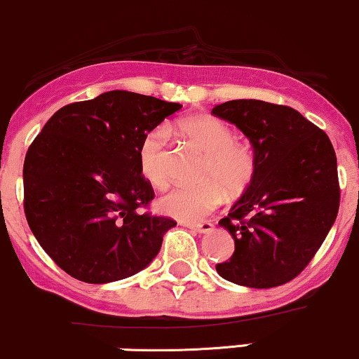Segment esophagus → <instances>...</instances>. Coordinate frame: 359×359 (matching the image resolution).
Segmentation results:
<instances>
[{
    "label": "esophagus",
    "mask_w": 359,
    "mask_h": 359,
    "mask_svg": "<svg viewBox=\"0 0 359 359\" xmlns=\"http://www.w3.org/2000/svg\"><path fill=\"white\" fill-rule=\"evenodd\" d=\"M184 226L191 228V230L198 231V233H208L212 230L211 222H201V223H184Z\"/></svg>",
    "instance_id": "1"
}]
</instances>
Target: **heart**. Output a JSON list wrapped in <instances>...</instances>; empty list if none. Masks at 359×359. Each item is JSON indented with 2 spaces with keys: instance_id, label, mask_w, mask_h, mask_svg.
Segmentation results:
<instances>
[{
  "instance_id": "heart-1",
  "label": "heart",
  "mask_w": 359,
  "mask_h": 359,
  "mask_svg": "<svg viewBox=\"0 0 359 359\" xmlns=\"http://www.w3.org/2000/svg\"><path fill=\"white\" fill-rule=\"evenodd\" d=\"M177 129L191 147L204 155L201 180L196 187L175 186L158 199V210L180 222H199L224 199L245 191L257 170L255 153L249 143L235 140L233 131L218 117L198 114L179 121ZM140 167L148 182L163 186L168 177V133L156 128L140 144Z\"/></svg>"
}]
</instances>
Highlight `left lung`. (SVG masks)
I'll use <instances>...</instances> for the list:
<instances>
[{"label": "left lung", "instance_id": "obj_1", "mask_svg": "<svg viewBox=\"0 0 359 359\" xmlns=\"http://www.w3.org/2000/svg\"><path fill=\"white\" fill-rule=\"evenodd\" d=\"M249 137L257 170L219 226L235 252L216 271L247 288L297 278L320 249L339 211L337 158L329 136L288 105L230 100L211 110Z\"/></svg>", "mask_w": 359, "mask_h": 359}]
</instances>
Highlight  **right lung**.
<instances>
[{
    "label": "right lung",
    "instance_id": "1",
    "mask_svg": "<svg viewBox=\"0 0 359 359\" xmlns=\"http://www.w3.org/2000/svg\"><path fill=\"white\" fill-rule=\"evenodd\" d=\"M175 102L112 90L59 109L23 163V208L34 237L73 278L92 285L140 273L175 222L149 212L140 144Z\"/></svg>",
    "mask_w": 359,
    "mask_h": 359
}]
</instances>
